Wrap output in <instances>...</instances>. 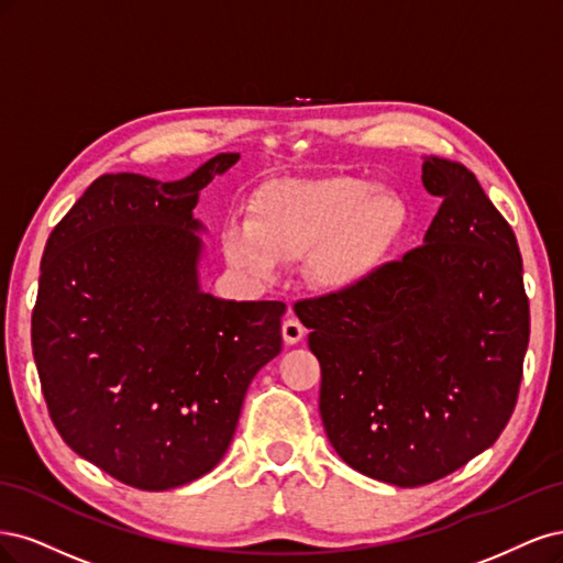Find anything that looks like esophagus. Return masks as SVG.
Segmentation results:
<instances>
[{
    "label": "esophagus",
    "mask_w": 563,
    "mask_h": 563,
    "mask_svg": "<svg viewBox=\"0 0 563 563\" xmlns=\"http://www.w3.org/2000/svg\"><path fill=\"white\" fill-rule=\"evenodd\" d=\"M283 339L287 346H295V343H299L303 339V324L295 316L283 320Z\"/></svg>",
    "instance_id": "esophagus-1"
}]
</instances>
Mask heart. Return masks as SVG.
Segmentation results:
<instances>
[{
    "mask_svg": "<svg viewBox=\"0 0 563 563\" xmlns=\"http://www.w3.org/2000/svg\"><path fill=\"white\" fill-rule=\"evenodd\" d=\"M409 227L402 196L349 175L287 179L262 191L252 220L224 227V255L245 274L271 278L285 262L308 257L313 280L330 292L367 283Z\"/></svg>",
    "mask_w": 563,
    "mask_h": 563,
    "instance_id": "b5f03b06",
    "label": "heart"
}]
</instances>
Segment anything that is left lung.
<instances>
[{
  "label": "left lung",
  "mask_w": 563,
  "mask_h": 563,
  "mask_svg": "<svg viewBox=\"0 0 563 563\" xmlns=\"http://www.w3.org/2000/svg\"><path fill=\"white\" fill-rule=\"evenodd\" d=\"M442 198L423 245L349 292L295 303L320 362V416L339 456L393 486L451 475L510 421L529 346L512 227L463 163L426 156Z\"/></svg>",
  "instance_id": "1"
}]
</instances>
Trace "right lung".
Returning <instances> with one entry per match:
<instances>
[{
    "label": "right lung",
    "instance_id": "add662e5",
    "mask_svg": "<svg viewBox=\"0 0 563 563\" xmlns=\"http://www.w3.org/2000/svg\"><path fill=\"white\" fill-rule=\"evenodd\" d=\"M241 154L177 183L102 175L51 231L32 353L51 421L114 479L166 492L222 461L250 380L283 349V301L198 283V194Z\"/></svg>",
    "mask_w": 563,
    "mask_h": 563
}]
</instances>
